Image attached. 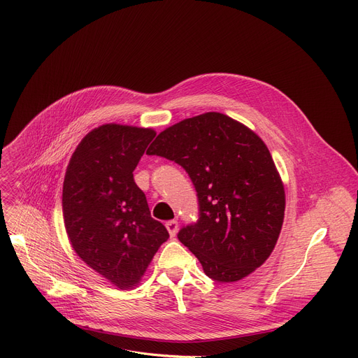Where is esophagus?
<instances>
[{
    "instance_id": "obj_1",
    "label": "esophagus",
    "mask_w": 358,
    "mask_h": 358,
    "mask_svg": "<svg viewBox=\"0 0 358 358\" xmlns=\"http://www.w3.org/2000/svg\"><path fill=\"white\" fill-rule=\"evenodd\" d=\"M165 227H166L169 235H171V238H174L177 235V232H178V222L177 220H168L165 223Z\"/></svg>"
}]
</instances>
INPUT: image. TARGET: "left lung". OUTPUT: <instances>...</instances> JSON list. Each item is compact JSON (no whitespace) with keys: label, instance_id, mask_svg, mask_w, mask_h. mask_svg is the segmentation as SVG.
<instances>
[{"label":"left lung","instance_id":"1","mask_svg":"<svg viewBox=\"0 0 358 358\" xmlns=\"http://www.w3.org/2000/svg\"><path fill=\"white\" fill-rule=\"evenodd\" d=\"M189 173L200 217L178 239L210 278L242 280L264 264L285 220V184L267 145L245 124L209 111L166 127L146 150Z\"/></svg>","mask_w":358,"mask_h":358}]
</instances>
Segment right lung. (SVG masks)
<instances>
[{"instance_id":"right-lung-1","label":"right lung","mask_w":358,"mask_h":358,"mask_svg":"<svg viewBox=\"0 0 358 358\" xmlns=\"http://www.w3.org/2000/svg\"><path fill=\"white\" fill-rule=\"evenodd\" d=\"M155 135L154 129L117 123L92 129L73 150L64 180V223L73 251L120 290L141 283L169 236L134 180Z\"/></svg>"}]
</instances>
